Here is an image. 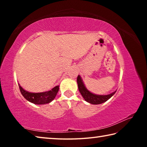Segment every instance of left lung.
<instances>
[{"label": "left lung", "instance_id": "8db88e82", "mask_svg": "<svg viewBox=\"0 0 147 147\" xmlns=\"http://www.w3.org/2000/svg\"><path fill=\"white\" fill-rule=\"evenodd\" d=\"M77 83H78L79 91L81 93L82 96H83L86 101L92 104H100L105 102L106 101L110 98L116 92L115 91L113 93L107 94V95H97V94L92 93L86 88L82 80L81 77L79 75L77 77Z\"/></svg>", "mask_w": 147, "mask_h": 147}]
</instances>
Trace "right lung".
I'll return each mask as SVG.
<instances>
[{"label":"right lung","instance_id":"1","mask_svg":"<svg viewBox=\"0 0 147 147\" xmlns=\"http://www.w3.org/2000/svg\"><path fill=\"white\" fill-rule=\"evenodd\" d=\"M20 91L27 100L35 104H45L51 102L56 97L59 91V86H56L51 90L43 93H29L21 88L19 84Z\"/></svg>","mask_w":147,"mask_h":147}]
</instances>
